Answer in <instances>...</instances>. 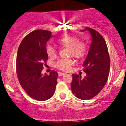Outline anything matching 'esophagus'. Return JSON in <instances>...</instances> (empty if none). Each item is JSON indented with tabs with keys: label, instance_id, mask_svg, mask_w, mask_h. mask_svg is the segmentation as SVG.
I'll return each instance as SVG.
<instances>
[{
	"label": "esophagus",
	"instance_id": "34e87169",
	"mask_svg": "<svg viewBox=\"0 0 126 126\" xmlns=\"http://www.w3.org/2000/svg\"><path fill=\"white\" fill-rule=\"evenodd\" d=\"M64 74H65V73H64V72H58V76H63V75Z\"/></svg>",
	"mask_w": 126,
	"mask_h": 126
}]
</instances>
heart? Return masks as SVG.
Returning a JSON list of instances; mask_svg holds the SVG:
<instances>
[{"label":"heart","mask_w":126,"mask_h":126,"mask_svg":"<svg viewBox=\"0 0 126 126\" xmlns=\"http://www.w3.org/2000/svg\"><path fill=\"white\" fill-rule=\"evenodd\" d=\"M57 43L60 46L68 48L69 56H72L77 59L83 58L88 51L87 43L80 41L79 38L73 35L63 36L57 39ZM46 53L50 58H54L57 56V50L51 45L47 46ZM73 63V61L71 59H60L55 63V66L60 70L66 71L69 70Z\"/></svg>","instance_id":"1"}]
</instances>
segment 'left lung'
<instances>
[{"label":"left lung","instance_id":"left-lung-1","mask_svg":"<svg viewBox=\"0 0 126 126\" xmlns=\"http://www.w3.org/2000/svg\"><path fill=\"white\" fill-rule=\"evenodd\" d=\"M91 35V44L88 54L83 64V71L87 76L73 74L71 90L80 99L93 98L105 86L108 80L110 68V59L105 39L97 31L86 27ZM82 32L84 30H82Z\"/></svg>","mask_w":126,"mask_h":126}]
</instances>
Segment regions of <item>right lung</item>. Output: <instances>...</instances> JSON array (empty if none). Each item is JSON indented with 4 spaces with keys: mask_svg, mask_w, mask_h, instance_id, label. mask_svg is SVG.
<instances>
[{
    "mask_svg": "<svg viewBox=\"0 0 126 126\" xmlns=\"http://www.w3.org/2000/svg\"><path fill=\"white\" fill-rule=\"evenodd\" d=\"M51 36L47 30L32 32L23 39L17 50L16 72L20 85L29 96L39 101L50 99L57 85V71H52L49 75L41 74L48 60L47 42Z\"/></svg>",
    "mask_w": 126,
    "mask_h": 126,
    "instance_id": "1",
    "label": "right lung"
}]
</instances>
